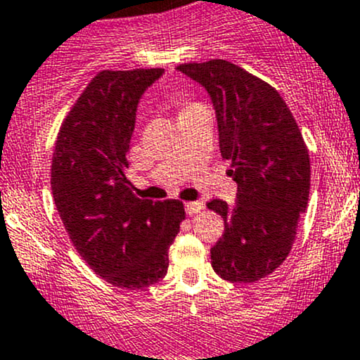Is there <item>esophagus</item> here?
Here are the masks:
<instances>
[{"instance_id": "1", "label": "esophagus", "mask_w": 360, "mask_h": 360, "mask_svg": "<svg viewBox=\"0 0 360 360\" xmlns=\"http://www.w3.org/2000/svg\"><path fill=\"white\" fill-rule=\"evenodd\" d=\"M202 209H204V202L202 200H193V202H187V204H185V211H187L188 216L199 214Z\"/></svg>"}]
</instances>
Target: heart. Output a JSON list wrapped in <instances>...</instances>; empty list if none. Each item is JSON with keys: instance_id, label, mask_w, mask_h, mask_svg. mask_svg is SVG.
Wrapping results in <instances>:
<instances>
[{"instance_id": "1", "label": "heart", "mask_w": 360, "mask_h": 360, "mask_svg": "<svg viewBox=\"0 0 360 360\" xmlns=\"http://www.w3.org/2000/svg\"><path fill=\"white\" fill-rule=\"evenodd\" d=\"M193 105H197V103H185V105H184V108H181V110H185V108H191V107H193Z\"/></svg>"}]
</instances>
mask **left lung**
<instances>
[{"label": "left lung", "mask_w": 360, "mask_h": 360, "mask_svg": "<svg viewBox=\"0 0 360 360\" xmlns=\"http://www.w3.org/2000/svg\"><path fill=\"white\" fill-rule=\"evenodd\" d=\"M176 70L205 88L216 110L219 149L231 161L236 204L212 199L224 234L211 248L214 272L255 282L289 255L309 197V155L300 127L276 88L223 59Z\"/></svg>", "instance_id": "left-lung-1"}]
</instances>
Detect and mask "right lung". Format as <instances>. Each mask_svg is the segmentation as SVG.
<instances>
[{"label": "right lung", "instance_id": "obj_1", "mask_svg": "<svg viewBox=\"0 0 360 360\" xmlns=\"http://www.w3.org/2000/svg\"><path fill=\"white\" fill-rule=\"evenodd\" d=\"M161 68L100 71L64 119L52 155L51 187L72 245L96 276L143 289L167 276L168 248L180 231V200L132 193L127 151L141 96Z\"/></svg>", "mask_w": 360, "mask_h": 360}]
</instances>
